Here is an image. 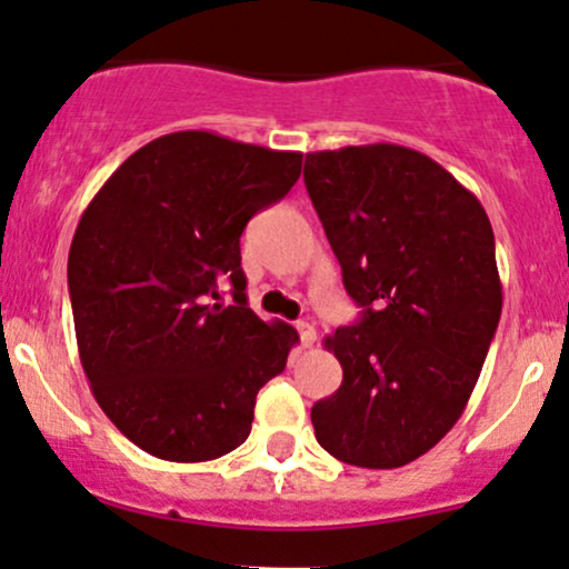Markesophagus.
Listing matches in <instances>:
<instances>
[{
	"mask_svg": "<svg viewBox=\"0 0 569 569\" xmlns=\"http://www.w3.org/2000/svg\"><path fill=\"white\" fill-rule=\"evenodd\" d=\"M298 333H301V343H303L306 349L315 347V343H317V330H315V325L298 322Z\"/></svg>",
	"mask_w": 569,
	"mask_h": 569,
	"instance_id": "34e87169",
	"label": "esophagus"
}]
</instances>
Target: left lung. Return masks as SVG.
<instances>
[{"instance_id":"1","label":"left lung","mask_w":569,"mask_h":569,"mask_svg":"<svg viewBox=\"0 0 569 569\" xmlns=\"http://www.w3.org/2000/svg\"><path fill=\"white\" fill-rule=\"evenodd\" d=\"M303 180L362 319L325 338L343 368L311 408L328 455L370 470L427 455L462 417L502 311L481 201L425 152H306Z\"/></svg>"}]
</instances>
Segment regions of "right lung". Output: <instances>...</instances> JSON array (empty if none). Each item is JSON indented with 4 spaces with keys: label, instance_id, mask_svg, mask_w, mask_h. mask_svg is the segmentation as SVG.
Instances as JSON below:
<instances>
[{
    "label": "right lung",
    "instance_id": "right-lung-1",
    "mask_svg": "<svg viewBox=\"0 0 569 569\" xmlns=\"http://www.w3.org/2000/svg\"><path fill=\"white\" fill-rule=\"evenodd\" d=\"M301 161L212 131L166 133L82 212L67 266L80 362L101 411L147 455L209 462L250 436L254 398L298 330L247 306L239 239Z\"/></svg>",
    "mask_w": 569,
    "mask_h": 569
}]
</instances>
